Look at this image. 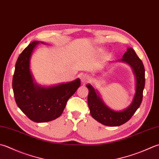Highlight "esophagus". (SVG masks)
<instances>
[{
    "instance_id": "1",
    "label": "esophagus",
    "mask_w": 159,
    "mask_h": 159,
    "mask_svg": "<svg viewBox=\"0 0 159 159\" xmlns=\"http://www.w3.org/2000/svg\"><path fill=\"white\" fill-rule=\"evenodd\" d=\"M80 79L81 80V82L83 83H85L86 82H88L89 79V77L87 75V74H81V75L80 76Z\"/></svg>"
}]
</instances>
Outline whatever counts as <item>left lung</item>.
Returning a JSON list of instances; mask_svg holds the SVG:
<instances>
[{"label": "left lung", "instance_id": "left-lung-1", "mask_svg": "<svg viewBox=\"0 0 159 159\" xmlns=\"http://www.w3.org/2000/svg\"><path fill=\"white\" fill-rule=\"evenodd\" d=\"M117 61L129 65L135 78V94L128 107L120 111L111 110L102 101L97 89H95L90 84L86 85L89 89L88 102L92 116L102 125L111 127L120 126L131 119L141 105L145 87V68L133 48H127L122 58Z\"/></svg>", "mask_w": 159, "mask_h": 159}]
</instances>
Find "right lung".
I'll return each mask as SVG.
<instances>
[{
	"mask_svg": "<svg viewBox=\"0 0 159 159\" xmlns=\"http://www.w3.org/2000/svg\"><path fill=\"white\" fill-rule=\"evenodd\" d=\"M39 43L46 44L38 40L33 41L19 55L15 65L12 88L20 110L34 122L45 123L61 116L68 99L80 86V80L76 79L52 86L39 85L31 72L30 61Z\"/></svg>",
	"mask_w": 159,
	"mask_h": 159,
	"instance_id": "1",
	"label": "right lung"
}]
</instances>
